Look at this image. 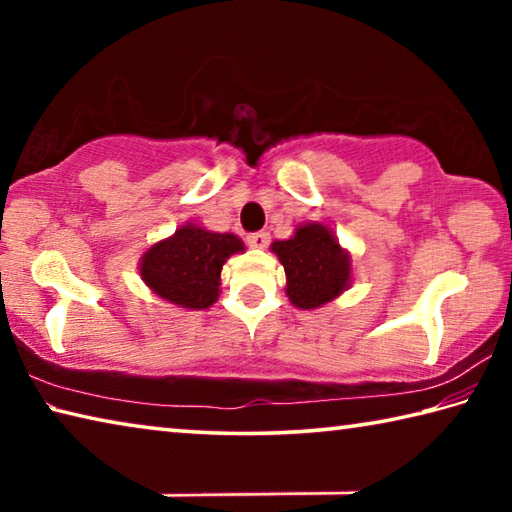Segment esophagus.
<instances>
[{"instance_id":"esophagus-1","label":"esophagus","mask_w":512,"mask_h":512,"mask_svg":"<svg viewBox=\"0 0 512 512\" xmlns=\"http://www.w3.org/2000/svg\"><path fill=\"white\" fill-rule=\"evenodd\" d=\"M268 232H250V235L246 237V241H248V246L250 248H266L268 246Z\"/></svg>"}]
</instances>
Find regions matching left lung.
Wrapping results in <instances>:
<instances>
[{
  "instance_id": "8db88e82",
  "label": "left lung",
  "mask_w": 512,
  "mask_h": 512,
  "mask_svg": "<svg viewBox=\"0 0 512 512\" xmlns=\"http://www.w3.org/2000/svg\"><path fill=\"white\" fill-rule=\"evenodd\" d=\"M271 250L287 273V296L298 309H318L339 298L352 282V259L323 223L298 225Z\"/></svg>"
}]
</instances>
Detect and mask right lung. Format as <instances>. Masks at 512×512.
Wrapping results in <instances>:
<instances>
[{"label": "right lung", "instance_id": "add662e5", "mask_svg": "<svg viewBox=\"0 0 512 512\" xmlns=\"http://www.w3.org/2000/svg\"><path fill=\"white\" fill-rule=\"evenodd\" d=\"M246 246L232 232H212L185 223L153 244L140 259V275L155 296L183 309H207L219 298L225 259Z\"/></svg>", "mask_w": 512, "mask_h": 512}]
</instances>
